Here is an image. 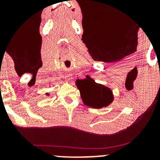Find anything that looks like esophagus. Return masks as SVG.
I'll return each instance as SVG.
<instances>
[{
  "label": "esophagus",
  "mask_w": 160,
  "mask_h": 160,
  "mask_svg": "<svg viewBox=\"0 0 160 160\" xmlns=\"http://www.w3.org/2000/svg\"><path fill=\"white\" fill-rule=\"evenodd\" d=\"M65 80H67V81H70V80H71V76H70V75H66Z\"/></svg>",
  "instance_id": "obj_1"
}]
</instances>
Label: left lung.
I'll use <instances>...</instances> for the list:
<instances>
[{
    "label": "left lung",
    "mask_w": 160,
    "mask_h": 160,
    "mask_svg": "<svg viewBox=\"0 0 160 160\" xmlns=\"http://www.w3.org/2000/svg\"><path fill=\"white\" fill-rule=\"evenodd\" d=\"M77 86L80 92L83 103L89 107H106L113 100L111 89L103 85L95 83L94 80L89 77L83 80H77Z\"/></svg>",
    "instance_id": "8db88e82"
}]
</instances>
